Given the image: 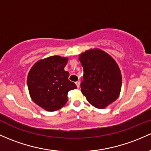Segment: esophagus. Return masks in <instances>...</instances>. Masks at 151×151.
I'll return each mask as SVG.
<instances>
[{"label":"esophagus","instance_id":"esophagus-1","mask_svg":"<svg viewBox=\"0 0 151 151\" xmlns=\"http://www.w3.org/2000/svg\"><path fill=\"white\" fill-rule=\"evenodd\" d=\"M75 83H76V85H77V87L79 88V85H80V82H79V81H77V82H76Z\"/></svg>","mask_w":151,"mask_h":151}]
</instances>
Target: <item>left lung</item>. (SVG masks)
<instances>
[{
  "mask_svg": "<svg viewBox=\"0 0 151 151\" xmlns=\"http://www.w3.org/2000/svg\"><path fill=\"white\" fill-rule=\"evenodd\" d=\"M83 67L81 91L91 105L105 108L118 98L122 86L120 68L111 56L98 49L79 55Z\"/></svg>",
  "mask_w": 151,
  "mask_h": 151,
  "instance_id": "obj_1",
  "label": "left lung"
}]
</instances>
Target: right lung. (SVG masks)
I'll list each match as a JSON object with an SVG mask.
<instances>
[{"mask_svg":"<svg viewBox=\"0 0 151 151\" xmlns=\"http://www.w3.org/2000/svg\"><path fill=\"white\" fill-rule=\"evenodd\" d=\"M68 59L51 56L38 61L30 69L27 78L29 94L34 102L47 111H56L67 103L68 92L77 89L64 70Z\"/></svg>","mask_w":151,"mask_h":151,"instance_id":"right-lung-1","label":"right lung"}]
</instances>
